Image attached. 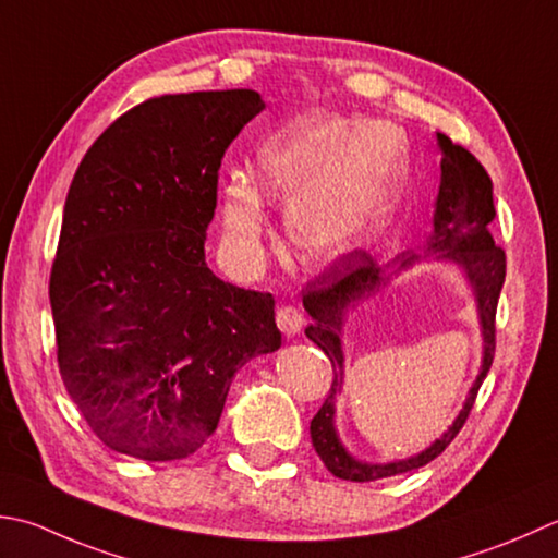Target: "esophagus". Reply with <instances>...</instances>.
I'll use <instances>...</instances> for the list:
<instances>
[{"label": "esophagus", "mask_w": 558, "mask_h": 558, "mask_svg": "<svg viewBox=\"0 0 558 558\" xmlns=\"http://www.w3.org/2000/svg\"><path fill=\"white\" fill-rule=\"evenodd\" d=\"M276 322H278V329L286 333V336H294L302 331V324H304V314L300 307H294V304H282L276 314Z\"/></svg>", "instance_id": "34e87169"}]
</instances>
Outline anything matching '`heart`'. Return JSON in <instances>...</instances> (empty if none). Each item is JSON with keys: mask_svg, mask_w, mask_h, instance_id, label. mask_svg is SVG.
Masks as SVG:
<instances>
[{"mask_svg": "<svg viewBox=\"0 0 558 558\" xmlns=\"http://www.w3.org/2000/svg\"><path fill=\"white\" fill-rule=\"evenodd\" d=\"M403 140L375 120L312 118L272 137L251 181L232 177L220 195L227 236L254 251L266 227L264 198L290 203L288 234L307 264H331L363 246L395 205Z\"/></svg>", "mask_w": 558, "mask_h": 558, "instance_id": "1", "label": "heart"}]
</instances>
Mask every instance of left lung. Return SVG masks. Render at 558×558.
Wrapping results in <instances>:
<instances>
[{
	"mask_svg": "<svg viewBox=\"0 0 558 558\" xmlns=\"http://www.w3.org/2000/svg\"><path fill=\"white\" fill-rule=\"evenodd\" d=\"M438 145L442 149L440 161V191L438 201H435V215H433V234L428 242V251L438 254L435 258L454 260L457 266L464 270L469 286L474 290L478 322H482V336H484V360L482 373H478L474 387L469 389V397L464 401V409L454 423L447 428L440 440H435L428 450H423L409 460L389 462V464H367L360 462L355 457L345 452V447L338 440V433L333 428V413H336V395L343 387V345H341V329L345 324L348 307H355L360 300L369 298L389 280L391 270L379 266L377 260L367 254V251H353L336 264L319 272V278L307 282L302 294V304L307 314L312 316V324L304 329L310 341L322 348L324 355L331 360L333 367V381L329 389V397L324 399L322 409L316 411L312 418L310 433L312 445L316 454L322 457L324 466L338 478L345 482H377V478L397 476L411 469H418L423 464L433 462L435 457L445 452L457 433L472 411L478 387L486 379L490 363H494L496 353V310L498 298L504 290L506 280V251L496 246L494 236L488 232V225L494 222L496 207H494V183L482 163L476 161L472 151L454 145V142L438 133ZM418 260L416 254H401L397 256L395 270L409 268Z\"/></svg>",
	"mask_w": 558,
	"mask_h": 558,
	"instance_id": "left-lung-1",
	"label": "left lung"
}]
</instances>
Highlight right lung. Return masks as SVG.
Here are the masks:
<instances>
[{
	"mask_svg": "<svg viewBox=\"0 0 558 558\" xmlns=\"http://www.w3.org/2000/svg\"><path fill=\"white\" fill-rule=\"evenodd\" d=\"M264 108L251 89L147 98L74 173L50 270L58 365L116 452L191 457L220 423L236 369L280 348L272 294L205 264L217 171Z\"/></svg>",
	"mask_w": 558,
	"mask_h": 558,
	"instance_id": "obj_1",
	"label": "right lung"
}]
</instances>
